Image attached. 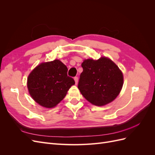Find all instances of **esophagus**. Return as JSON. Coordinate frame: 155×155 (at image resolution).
<instances>
[{"label":"esophagus","mask_w":155,"mask_h":155,"mask_svg":"<svg viewBox=\"0 0 155 155\" xmlns=\"http://www.w3.org/2000/svg\"><path fill=\"white\" fill-rule=\"evenodd\" d=\"M74 81H75V83H76V85H77L78 82V78L76 76L74 77Z\"/></svg>","instance_id":"1"}]
</instances>
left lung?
Here are the masks:
<instances>
[{
	"label": "left lung",
	"instance_id": "1",
	"mask_svg": "<svg viewBox=\"0 0 155 155\" xmlns=\"http://www.w3.org/2000/svg\"><path fill=\"white\" fill-rule=\"evenodd\" d=\"M81 67L83 70L78 87L87 100L93 105L103 106L118 96L123 86V74L110 59H85Z\"/></svg>",
	"mask_w": 155,
	"mask_h": 155
}]
</instances>
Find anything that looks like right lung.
<instances>
[{"label": "right lung", "instance_id": "add662e5", "mask_svg": "<svg viewBox=\"0 0 155 155\" xmlns=\"http://www.w3.org/2000/svg\"><path fill=\"white\" fill-rule=\"evenodd\" d=\"M67 72L66 65L58 59L38 65L28 78L27 85L31 97L46 108L57 105L75 84Z\"/></svg>", "mask_w": 155, "mask_h": 155}]
</instances>
